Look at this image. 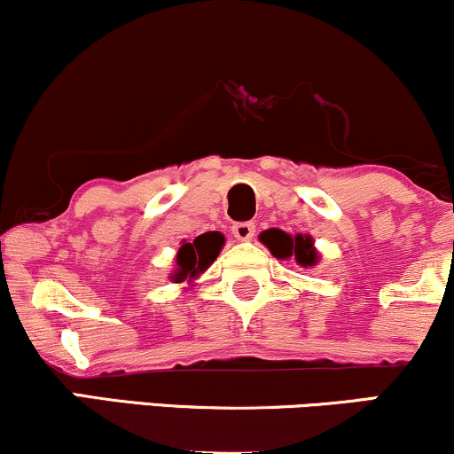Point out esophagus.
<instances>
[{
	"instance_id": "1",
	"label": "esophagus",
	"mask_w": 454,
	"mask_h": 454,
	"mask_svg": "<svg viewBox=\"0 0 454 454\" xmlns=\"http://www.w3.org/2000/svg\"><path fill=\"white\" fill-rule=\"evenodd\" d=\"M256 232V226L252 222H237L232 226V234L239 239V241H249Z\"/></svg>"
}]
</instances>
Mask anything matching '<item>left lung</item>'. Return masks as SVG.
I'll return each mask as SVG.
<instances>
[{
  "mask_svg": "<svg viewBox=\"0 0 454 454\" xmlns=\"http://www.w3.org/2000/svg\"><path fill=\"white\" fill-rule=\"evenodd\" d=\"M258 239L278 260H294L303 269L316 267L320 262V252L316 249L311 234H290L279 228H269V231L260 232Z\"/></svg>",
  "mask_w": 454,
  "mask_h": 454,
  "instance_id": "left-lung-1",
  "label": "left lung"
}]
</instances>
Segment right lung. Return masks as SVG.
I'll use <instances>...</instances> for the list:
<instances>
[{
	"instance_id": "1",
	"label": "right lung",
	"mask_w": 454,
	"mask_h": 454,
	"mask_svg": "<svg viewBox=\"0 0 454 454\" xmlns=\"http://www.w3.org/2000/svg\"><path fill=\"white\" fill-rule=\"evenodd\" d=\"M223 243H226V239H223V234L217 231L198 234L192 241H185L184 239L179 252H176L175 270L170 273L173 284H181V281L194 284V281L215 262Z\"/></svg>"
}]
</instances>
